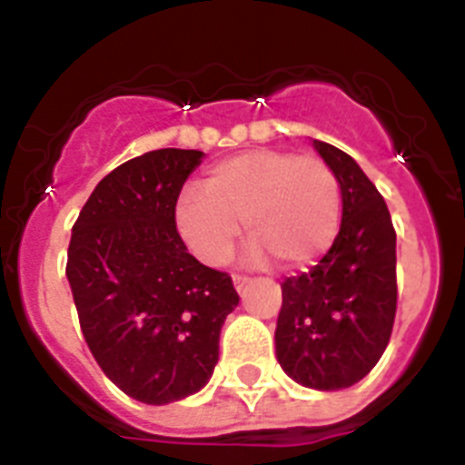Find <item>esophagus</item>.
<instances>
[{
    "instance_id": "1",
    "label": "esophagus",
    "mask_w": 465,
    "mask_h": 465,
    "mask_svg": "<svg viewBox=\"0 0 465 465\" xmlns=\"http://www.w3.org/2000/svg\"><path fill=\"white\" fill-rule=\"evenodd\" d=\"M249 282H252V279L244 277V274H232V283H235L237 293H242V291H244L246 286H249Z\"/></svg>"
}]
</instances>
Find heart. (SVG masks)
Listing matches in <instances>:
<instances>
[{
	"label": "heart",
	"instance_id": "obj_1",
	"mask_svg": "<svg viewBox=\"0 0 465 465\" xmlns=\"http://www.w3.org/2000/svg\"><path fill=\"white\" fill-rule=\"evenodd\" d=\"M340 213V182L322 158L256 149L213 165L204 191L183 188L172 216L183 244L204 265L219 268L232 256L244 223L252 261L272 253L300 268L331 249Z\"/></svg>",
	"mask_w": 465,
	"mask_h": 465
}]
</instances>
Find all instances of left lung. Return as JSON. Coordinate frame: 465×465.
<instances>
[{
  "instance_id": "1",
  "label": "left lung",
  "mask_w": 465,
  "mask_h": 465,
  "mask_svg": "<svg viewBox=\"0 0 465 465\" xmlns=\"http://www.w3.org/2000/svg\"><path fill=\"white\" fill-rule=\"evenodd\" d=\"M342 191V223L310 272L282 283L277 361L300 386L340 391L384 354L396 316V230L384 197L351 155L314 139Z\"/></svg>"
}]
</instances>
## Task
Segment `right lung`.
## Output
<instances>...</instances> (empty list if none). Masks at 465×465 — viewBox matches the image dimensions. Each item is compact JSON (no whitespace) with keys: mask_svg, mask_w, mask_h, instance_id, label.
Returning <instances> with one entry per match:
<instances>
[{"mask_svg":"<svg viewBox=\"0 0 465 465\" xmlns=\"http://www.w3.org/2000/svg\"><path fill=\"white\" fill-rule=\"evenodd\" d=\"M203 151L158 149L127 160L90 193L72 228L67 279L81 331L104 375L130 398L193 396L219 363L232 279L188 253L174 203Z\"/></svg>","mask_w":465,"mask_h":465,"instance_id":"add662e5","label":"right lung"}]
</instances>
